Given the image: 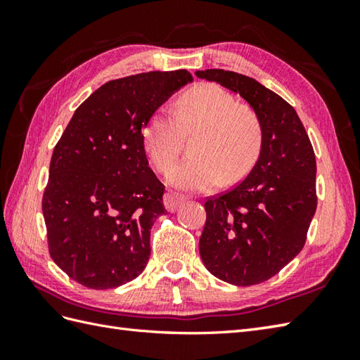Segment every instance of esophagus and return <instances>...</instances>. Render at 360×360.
<instances>
[{
	"label": "esophagus",
	"mask_w": 360,
	"mask_h": 360,
	"mask_svg": "<svg viewBox=\"0 0 360 360\" xmlns=\"http://www.w3.org/2000/svg\"><path fill=\"white\" fill-rule=\"evenodd\" d=\"M186 200H184V196H181V195H178V193H165V196H164V205H165V209L168 210V212H176L178 210V207L179 205L184 202Z\"/></svg>",
	"instance_id": "esophagus-1"
}]
</instances>
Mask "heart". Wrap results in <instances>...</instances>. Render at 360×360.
I'll return each instance as SVG.
<instances>
[{
	"label": "heart",
	"mask_w": 360,
	"mask_h": 360,
	"mask_svg": "<svg viewBox=\"0 0 360 360\" xmlns=\"http://www.w3.org/2000/svg\"><path fill=\"white\" fill-rule=\"evenodd\" d=\"M198 133L195 159L173 167L167 174L176 188L207 192L221 181L235 182L249 173L263 145L258 114L213 83H201L181 96L176 112L159 108L143 131L153 165L165 172L179 156L184 136Z\"/></svg>",
	"instance_id": "b5f03b06"
}]
</instances>
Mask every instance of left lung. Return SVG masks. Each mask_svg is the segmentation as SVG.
Segmentation results:
<instances>
[{
  "label": "left lung",
  "instance_id": "1",
  "mask_svg": "<svg viewBox=\"0 0 360 360\" xmlns=\"http://www.w3.org/2000/svg\"><path fill=\"white\" fill-rule=\"evenodd\" d=\"M240 94L263 125V145L238 186L205 201L200 254L207 271L235 286L274 277L304 246L317 207L316 156L295 110L255 79L224 70L196 71Z\"/></svg>",
  "mask_w": 360,
  "mask_h": 360
}]
</instances>
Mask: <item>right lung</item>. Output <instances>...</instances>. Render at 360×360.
<instances>
[{
  "label": "right lung",
  "instance_id": "right-lung-1",
  "mask_svg": "<svg viewBox=\"0 0 360 360\" xmlns=\"http://www.w3.org/2000/svg\"><path fill=\"white\" fill-rule=\"evenodd\" d=\"M192 82L179 70L105 83L75 110L53 148L43 195L49 254L80 285L117 288L147 266L165 188L148 167L142 131Z\"/></svg>",
  "mask_w": 360,
  "mask_h": 360
}]
</instances>
